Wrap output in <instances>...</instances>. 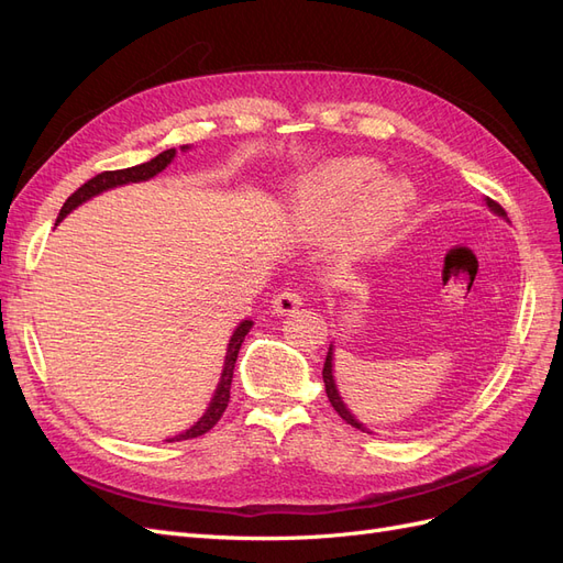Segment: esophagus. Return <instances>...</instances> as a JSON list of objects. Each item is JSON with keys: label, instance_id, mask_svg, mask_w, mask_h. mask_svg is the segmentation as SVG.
I'll return each instance as SVG.
<instances>
[{"label": "esophagus", "instance_id": "1", "mask_svg": "<svg viewBox=\"0 0 563 563\" xmlns=\"http://www.w3.org/2000/svg\"><path fill=\"white\" fill-rule=\"evenodd\" d=\"M302 305V296L296 291V288H282V291L272 298V308H275L277 314H288L298 310Z\"/></svg>", "mask_w": 563, "mask_h": 563}]
</instances>
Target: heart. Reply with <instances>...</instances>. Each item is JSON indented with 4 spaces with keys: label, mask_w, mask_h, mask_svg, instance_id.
Masks as SVG:
<instances>
[{
    "label": "heart",
    "mask_w": 563,
    "mask_h": 563,
    "mask_svg": "<svg viewBox=\"0 0 563 563\" xmlns=\"http://www.w3.org/2000/svg\"><path fill=\"white\" fill-rule=\"evenodd\" d=\"M373 174L376 164L368 159H338L319 168L298 195L300 216L323 225L347 209L340 225L343 242L352 249L376 244L404 218L408 199L391 180H373L366 186Z\"/></svg>",
    "instance_id": "obj_1"
}]
</instances>
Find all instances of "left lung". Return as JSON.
I'll return each instance as SVG.
<instances>
[{
  "label": "left lung",
  "mask_w": 563,
  "mask_h": 563,
  "mask_svg": "<svg viewBox=\"0 0 563 563\" xmlns=\"http://www.w3.org/2000/svg\"><path fill=\"white\" fill-rule=\"evenodd\" d=\"M486 203H488V209H490L493 213H498V216H507V213H505V209L500 207V203H498L496 199L486 197ZM331 362H333V350H329V354H327V362H323V371H321V376H323V385H327V397H329L331 406L335 408V413H338L340 418H343L347 424H352V428H356V430H364V424L354 420V416L347 411L345 404L340 401V397H338V389H335V383H333V364H331Z\"/></svg>",
  "instance_id": "8db88e82"
}]
</instances>
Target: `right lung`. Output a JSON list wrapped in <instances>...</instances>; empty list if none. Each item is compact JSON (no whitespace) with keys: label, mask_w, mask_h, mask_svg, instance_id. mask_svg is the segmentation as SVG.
Segmentation results:
<instances>
[{"label":"right lung","mask_w":563,"mask_h":563,"mask_svg":"<svg viewBox=\"0 0 563 563\" xmlns=\"http://www.w3.org/2000/svg\"><path fill=\"white\" fill-rule=\"evenodd\" d=\"M183 150H187V145H183ZM176 157V150H164L162 155H157L155 159H150L145 164H139V166H129V168H117V172H103L93 176L91 180L84 183L79 190H75L70 197L65 199L63 209L58 213V220L56 223H60V220L70 213L73 209H77L81 201L91 199L93 195H100L103 190H110V187H117V185H126V183H139V180H147L152 176H157L159 172H164V168L172 164V159ZM253 321H242L240 327H236V331L232 333L230 338V345H228V354H225V366H223V376H220V383H218V389L216 395L211 399V406L209 411L201 416V420L195 424V428H190L187 432L168 439V441H185V439H195V437H201L207 434L213 424L223 418L225 408H228V401H230V385H232V373H234V364H236V354H240V347L244 343V338L251 329Z\"/></svg>","instance_id":"1"}]
</instances>
